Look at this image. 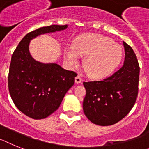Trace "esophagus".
<instances>
[{"label": "esophagus", "instance_id": "34e87169", "mask_svg": "<svg viewBox=\"0 0 149 149\" xmlns=\"http://www.w3.org/2000/svg\"><path fill=\"white\" fill-rule=\"evenodd\" d=\"M82 81V79L81 78L80 76H77V77H76V79H75V82H76V83H77V84H79V83H81Z\"/></svg>", "mask_w": 149, "mask_h": 149}]
</instances>
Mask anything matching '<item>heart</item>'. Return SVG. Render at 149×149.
<instances>
[{
  "label": "heart",
  "instance_id": "heart-1",
  "mask_svg": "<svg viewBox=\"0 0 149 149\" xmlns=\"http://www.w3.org/2000/svg\"><path fill=\"white\" fill-rule=\"evenodd\" d=\"M86 56L84 68L90 77L101 79L114 71L123 58V50L112 39L98 34L82 35L66 47L64 58L67 64L77 67L80 57Z\"/></svg>",
  "mask_w": 149,
  "mask_h": 149
}]
</instances>
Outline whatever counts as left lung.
Returning <instances> with one entry per match:
<instances>
[{
    "label": "left lung",
    "instance_id": "left-lung-1",
    "mask_svg": "<svg viewBox=\"0 0 149 149\" xmlns=\"http://www.w3.org/2000/svg\"><path fill=\"white\" fill-rule=\"evenodd\" d=\"M123 45L126 57L119 70L103 80L83 82L86 90L83 111L95 124L110 126L119 122L136 103L139 65L132 47L124 42Z\"/></svg>",
    "mask_w": 149,
    "mask_h": 149
}]
</instances>
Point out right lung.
Returning <instances> with one entry per match:
<instances>
[{
  "label": "right lung",
  "instance_id": "right-lung-1",
  "mask_svg": "<svg viewBox=\"0 0 149 149\" xmlns=\"http://www.w3.org/2000/svg\"><path fill=\"white\" fill-rule=\"evenodd\" d=\"M67 27V25H51L29 32L21 40L11 57L10 95L16 107L32 119H44L57 110L67 91L74 85L77 73L57 63L45 64L35 61L29 51L30 40Z\"/></svg>",
  "mask_w": 149,
  "mask_h": 149
}]
</instances>
